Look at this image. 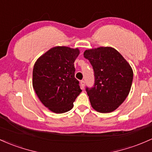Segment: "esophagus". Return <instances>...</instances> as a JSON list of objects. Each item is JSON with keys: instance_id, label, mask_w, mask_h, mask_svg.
<instances>
[{"instance_id": "34e87169", "label": "esophagus", "mask_w": 152, "mask_h": 152, "mask_svg": "<svg viewBox=\"0 0 152 152\" xmlns=\"http://www.w3.org/2000/svg\"><path fill=\"white\" fill-rule=\"evenodd\" d=\"M81 89H84V86H85V81H84V80H81Z\"/></svg>"}]
</instances>
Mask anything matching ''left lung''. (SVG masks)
<instances>
[{
  "instance_id": "obj_1",
  "label": "left lung",
  "mask_w": 152,
  "mask_h": 152,
  "mask_svg": "<svg viewBox=\"0 0 152 152\" xmlns=\"http://www.w3.org/2000/svg\"><path fill=\"white\" fill-rule=\"evenodd\" d=\"M84 56L94 70V86L86 87L91 107L102 113L114 111L129 94L132 68L115 49L110 47L86 50Z\"/></svg>"
}]
</instances>
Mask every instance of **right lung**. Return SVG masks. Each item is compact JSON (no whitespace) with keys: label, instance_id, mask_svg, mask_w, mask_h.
Returning a JSON list of instances; mask_svg holds the SVG:
<instances>
[{"label":"right lung","instance_id":"add662e5","mask_svg":"<svg viewBox=\"0 0 152 152\" xmlns=\"http://www.w3.org/2000/svg\"><path fill=\"white\" fill-rule=\"evenodd\" d=\"M78 48L55 47L41 56L33 68L32 84L39 100L56 113L69 111L81 93L75 78L74 61Z\"/></svg>","mask_w":152,"mask_h":152}]
</instances>
